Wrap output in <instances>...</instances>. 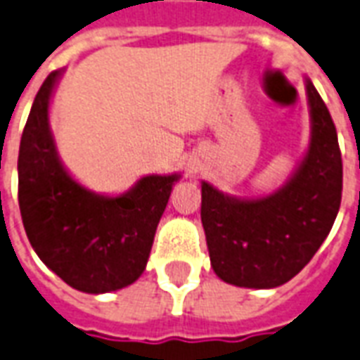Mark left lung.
Masks as SVG:
<instances>
[{
	"label": "left lung",
	"instance_id": "left-lung-1",
	"mask_svg": "<svg viewBox=\"0 0 360 360\" xmlns=\"http://www.w3.org/2000/svg\"><path fill=\"white\" fill-rule=\"evenodd\" d=\"M311 146L286 187L262 200H236L202 183L200 217L210 259L221 281L244 288H276L294 278L336 221L343 164L336 126L307 79Z\"/></svg>",
	"mask_w": 360,
	"mask_h": 360
}]
</instances>
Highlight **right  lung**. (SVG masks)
<instances>
[{
	"mask_svg": "<svg viewBox=\"0 0 360 360\" xmlns=\"http://www.w3.org/2000/svg\"><path fill=\"white\" fill-rule=\"evenodd\" d=\"M58 70L34 98L18 148V207L39 259L72 288L105 294L145 271L154 233L177 175H148L105 198L79 187L55 153L47 108Z\"/></svg>",
	"mask_w": 360,
	"mask_h": 360,
	"instance_id": "1",
	"label": "right lung"
}]
</instances>
